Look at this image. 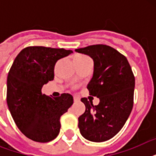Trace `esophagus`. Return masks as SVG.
<instances>
[{"label":"esophagus","instance_id":"esophagus-1","mask_svg":"<svg viewBox=\"0 0 156 156\" xmlns=\"http://www.w3.org/2000/svg\"><path fill=\"white\" fill-rule=\"evenodd\" d=\"M73 101L74 102H78L79 101V99L78 97H76V96H73Z\"/></svg>","mask_w":156,"mask_h":156}]
</instances>
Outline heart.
Instances as JSON below:
<instances>
[{"label": "heart", "instance_id": "1", "mask_svg": "<svg viewBox=\"0 0 156 156\" xmlns=\"http://www.w3.org/2000/svg\"><path fill=\"white\" fill-rule=\"evenodd\" d=\"M87 60H90L89 57H87V56H84V55H77V56H74V58H73V61H74V63H75L76 65L83 63V62L87 61Z\"/></svg>", "mask_w": 156, "mask_h": 156}]
</instances>
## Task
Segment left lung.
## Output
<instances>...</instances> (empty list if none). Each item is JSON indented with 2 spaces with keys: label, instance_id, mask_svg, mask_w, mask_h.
Instances as JSON below:
<instances>
[{
  "label": "left lung",
  "instance_id": "obj_1",
  "mask_svg": "<svg viewBox=\"0 0 156 156\" xmlns=\"http://www.w3.org/2000/svg\"><path fill=\"white\" fill-rule=\"evenodd\" d=\"M94 61L89 94L100 99L98 105L82 98L85 112L78 117L83 137L101 143L113 138L124 126L133 105L135 78L128 60L113 48L95 44L75 49Z\"/></svg>",
  "mask_w": 156,
  "mask_h": 156
}]
</instances>
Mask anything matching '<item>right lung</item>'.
<instances>
[{
    "label": "right lung",
    "mask_w": 156,
    "mask_h": 156,
    "mask_svg": "<svg viewBox=\"0 0 156 156\" xmlns=\"http://www.w3.org/2000/svg\"><path fill=\"white\" fill-rule=\"evenodd\" d=\"M73 51L42 46L25 48L16 56L7 77L6 101L22 133L38 143H48L58 135L61 116L73 104V96L42 94L43 86L54 78L56 61Z\"/></svg>",
    "instance_id": "add662e5"
}]
</instances>
